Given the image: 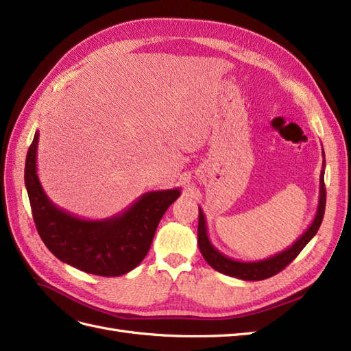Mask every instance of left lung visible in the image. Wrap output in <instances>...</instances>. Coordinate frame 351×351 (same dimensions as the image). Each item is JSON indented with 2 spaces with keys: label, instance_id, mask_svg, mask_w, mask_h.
Masks as SVG:
<instances>
[{
  "label": "left lung",
  "instance_id": "1",
  "mask_svg": "<svg viewBox=\"0 0 351 351\" xmlns=\"http://www.w3.org/2000/svg\"><path fill=\"white\" fill-rule=\"evenodd\" d=\"M322 171L319 178V200H317V209L312 224L307 227V230L303 234L297 239L290 247L285 250L274 254L267 259L262 261H253V262H243L231 259L226 254H222L214 244L210 243L208 237V227H206V219L204 215V210L199 208V224H197V244L202 256L210 265L212 268L217 269L221 274H226L228 277H234L244 281H261L267 280L269 277H274L275 274L282 271L287 265L291 263L297 254H299L307 243H309L315 234L319 230L322 219H324V212H325V204H326V192H325V183H324V174H325V154L322 149Z\"/></svg>",
  "mask_w": 351,
  "mask_h": 351
}]
</instances>
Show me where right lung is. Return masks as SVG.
Here are the masks:
<instances>
[{
    "mask_svg": "<svg viewBox=\"0 0 351 351\" xmlns=\"http://www.w3.org/2000/svg\"><path fill=\"white\" fill-rule=\"evenodd\" d=\"M38 141L36 130L26 156L25 184L45 246L61 262L101 277H120L134 269L149 252L165 210L182 195L180 189L147 192L110 218H79L52 204L42 189L36 168Z\"/></svg>",
    "mask_w": 351,
    "mask_h": 351,
    "instance_id": "1",
    "label": "right lung"
}]
</instances>
